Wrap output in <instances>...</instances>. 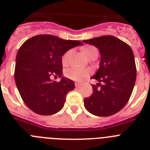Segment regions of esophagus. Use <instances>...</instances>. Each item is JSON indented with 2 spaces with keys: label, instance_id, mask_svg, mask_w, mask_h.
Listing matches in <instances>:
<instances>
[{
  "label": "esophagus",
  "instance_id": "1",
  "mask_svg": "<svg viewBox=\"0 0 150 150\" xmlns=\"http://www.w3.org/2000/svg\"><path fill=\"white\" fill-rule=\"evenodd\" d=\"M80 86H81V84H80V83H75V86H76V88H79Z\"/></svg>",
  "mask_w": 150,
  "mask_h": 150
}]
</instances>
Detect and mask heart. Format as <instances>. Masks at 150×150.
Listing matches in <instances>:
<instances>
[{
	"instance_id": "heart-1",
	"label": "heart",
	"mask_w": 150,
	"mask_h": 150,
	"mask_svg": "<svg viewBox=\"0 0 150 150\" xmlns=\"http://www.w3.org/2000/svg\"><path fill=\"white\" fill-rule=\"evenodd\" d=\"M83 51H84L85 54L88 58L91 55H94V54H98V51L94 46H86V47H85L83 49ZM71 54H72V50H67L63 54V55L62 56V63L64 66L67 65L69 64ZM88 74H89L88 70L74 67L67 69L65 71V76L69 79L74 80V81H81L82 79H84L85 77H86Z\"/></svg>"
}]
</instances>
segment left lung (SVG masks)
Returning a JSON list of instances; mask_svg holds the SVG:
<instances>
[{
	"instance_id": "8db88e82",
	"label": "left lung",
	"mask_w": 150,
	"mask_h": 150,
	"mask_svg": "<svg viewBox=\"0 0 150 150\" xmlns=\"http://www.w3.org/2000/svg\"><path fill=\"white\" fill-rule=\"evenodd\" d=\"M83 41L95 46L100 53V67L91 78L99 82L97 86L101 88L92 85L93 93L84 99V106L95 116H112L128 103L134 86L137 70L133 51L126 43L111 35Z\"/></svg>"
}]
</instances>
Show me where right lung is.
<instances>
[{"mask_svg": "<svg viewBox=\"0 0 150 150\" xmlns=\"http://www.w3.org/2000/svg\"><path fill=\"white\" fill-rule=\"evenodd\" d=\"M83 44L57 36L40 34L26 40L16 59L15 81L24 103L35 113L55 114L63 108L67 92L74 89L73 80L62 76V56ZM62 77L60 82L50 77Z\"/></svg>", "mask_w": 150, "mask_h": 150, "instance_id": "add662e5", "label": "right lung"}]
</instances>
